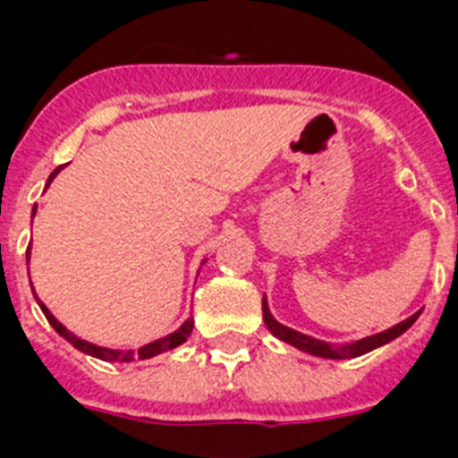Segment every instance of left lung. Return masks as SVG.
<instances>
[{
    "mask_svg": "<svg viewBox=\"0 0 458 458\" xmlns=\"http://www.w3.org/2000/svg\"><path fill=\"white\" fill-rule=\"evenodd\" d=\"M421 309L417 313H412L411 318H405L403 323L394 325V327L385 329V332H377L371 334V336H364L360 341H345V344H329V341H320V339H313L309 334H301L293 327H285L272 316L269 311V304H267V297L262 295V320L267 325L269 332L281 339L284 344L295 345L297 350L301 352H309V355H316V357H325V360H352V357H360V355H367L371 350L380 348V345L389 344V341H394L396 336L405 332V329H411L415 325V320L420 318Z\"/></svg>",
    "mask_w": 458,
    "mask_h": 458,
    "instance_id": "8db88e82",
    "label": "left lung"
}]
</instances>
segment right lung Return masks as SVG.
Returning a JSON list of instances; mask_svg holds the SVG:
<instances>
[{
    "label": "right lung",
    "instance_id": "add662e5",
    "mask_svg": "<svg viewBox=\"0 0 458 458\" xmlns=\"http://www.w3.org/2000/svg\"><path fill=\"white\" fill-rule=\"evenodd\" d=\"M62 168H64V165H59L57 170H53V174L47 177L46 189H47V186H50V182H53L55 177H57V173H59V170H62ZM31 214H37V207H34V212H31ZM27 262H30V249H27ZM205 262H207V260H202V265H205ZM31 293H34V288H31ZM34 297H37V295H34ZM37 301H38V306H41V311L46 313L47 323L53 325L55 332H57L59 336H64V339L69 341V344L73 345V348H78V350H81V352H85V355L97 357V360H103V361H135V360H149V357H157V355H161V352H168V350H173V348H177V345H182L186 339H189L191 332H193V318H186L184 323H182L180 329H174L173 334H165V336H161V339H157V341H152V344L142 345V348H138V350L103 348V345L89 344V341L81 339V336H75L73 332H69V329H66L62 323H59L57 318H55L53 313H50V309H47V306L43 304V301L38 300V297H37Z\"/></svg>",
    "mask_w": 458,
    "mask_h": 458
}]
</instances>
